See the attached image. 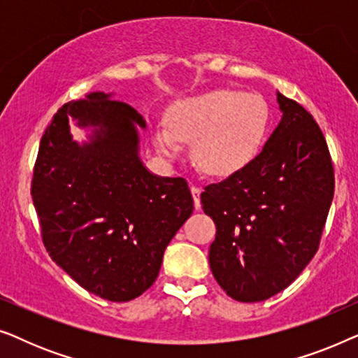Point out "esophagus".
I'll return each mask as SVG.
<instances>
[{
	"mask_svg": "<svg viewBox=\"0 0 358 358\" xmlns=\"http://www.w3.org/2000/svg\"><path fill=\"white\" fill-rule=\"evenodd\" d=\"M190 192H192V197H194L195 210H200V207H202V203H200V192H202V190L192 185V187H190Z\"/></svg>",
	"mask_w": 358,
	"mask_h": 358,
	"instance_id": "34e87169",
	"label": "esophagus"
}]
</instances>
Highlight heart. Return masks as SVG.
<instances>
[{"mask_svg":"<svg viewBox=\"0 0 358 358\" xmlns=\"http://www.w3.org/2000/svg\"><path fill=\"white\" fill-rule=\"evenodd\" d=\"M271 125L262 96L238 90H213L171 107L168 129L156 127L155 145L166 158L192 143V159L203 174L233 178L261 153Z\"/></svg>","mask_w":358,"mask_h":358,"instance_id":"b5f03b06","label":"heart"}]
</instances>
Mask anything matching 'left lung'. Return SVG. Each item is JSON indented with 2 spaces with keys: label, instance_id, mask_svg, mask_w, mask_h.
I'll return each instance as SVG.
<instances>
[{
  "label": "left lung",
  "instance_id": "8db88e82",
  "mask_svg": "<svg viewBox=\"0 0 358 358\" xmlns=\"http://www.w3.org/2000/svg\"><path fill=\"white\" fill-rule=\"evenodd\" d=\"M282 120L256 161L200 195L217 234L210 268L233 300L264 301L287 288L317 251L334 197L324 135L296 101L277 92Z\"/></svg>",
  "mask_w": 358,
  "mask_h": 358
}]
</instances>
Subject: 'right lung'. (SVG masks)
<instances>
[{
    "label": "right lung",
    "mask_w": 358,
    "mask_h": 358,
    "mask_svg": "<svg viewBox=\"0 0 358 358\" xmlns=\"http://www.w3.org/2000/svg\"><path fill=\"white\" fill-rule=\"evenodd\" d=\"M110 97L91 92L58 109L38 146L31 194L53 262L87 292L130 301L155 283L194 199L185 179L145 168L143 117ZM70 118L93 127L90 142L71 138Z\"/></svg>",
    "instance_id": "right-lung-1"
}]
</instances>
